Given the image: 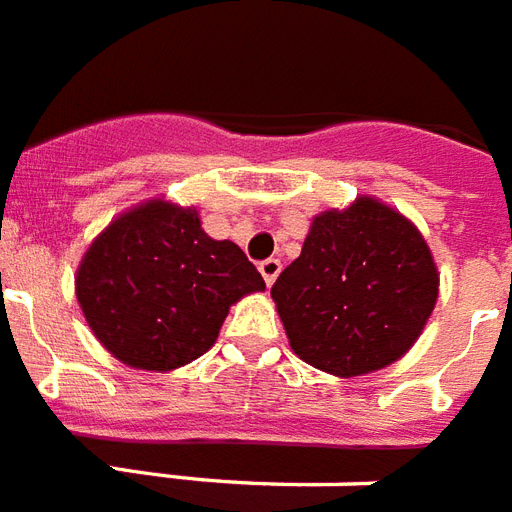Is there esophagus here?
<instances>
[{"label":"esophagus","instance_id":"1","mask_svg":"<svg viewBox=\"0 0 512 512\" xmlns=\"http://www.w3.org/2000/svg\"><path fill=\"white\" fill-rule=\"evenodd\" d=\"M280 269H282L280 259H264L259 264V272H261V277H264V282H267V285H272V282L277 280Z\"/></svg>","mask_w":512,"mask_h":512}]
</instances>
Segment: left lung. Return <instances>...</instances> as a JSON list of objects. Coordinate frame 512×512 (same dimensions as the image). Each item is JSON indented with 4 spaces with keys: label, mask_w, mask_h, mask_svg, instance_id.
I'll return each mask as SVG.
<instances>
[{
    "label": "left lung",
    "mask_w": 512,
    "mask_h": 512,
    "mask_svg": "<svg viewBox=\"0 0 512 512\" xmlns=\"http://www.w3.org/2000/svg\"><path fill=\"white\" fill-rule=\"evenodd\" d=\"M436 296L439 272L423 235L372 198L317 216L301 256L272 285L293 351L341 378L402 357Z\"/></svg>",
    "instance_id": "left-lung-1"
}]
</instances>
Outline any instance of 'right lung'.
I'll use <instances>...</instances> for the list:
<instances>
[{
    "mask_svg": "<svg viewBox=\"0 0 512 512\" xmlns=\"http://www.w3.org/2000/svg\"><path fill=\"white\" fill-rule=\"evenodd\" d=\"M264 277L235 243L200 230L195 208L150 200L102 232L76 275L92 333L124 365L174 370L214 346L237 298Z\"/></svg>",
    "mask_w": 512,
    "mask_h": 512,
    "instance_id": "right-lung-1",
    "label": "right lung"
}]
</instances>
